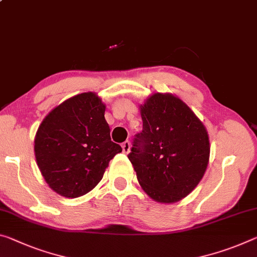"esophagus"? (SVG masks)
<instances>
[{
  "label": "esophagus",
  "mask_w": 257,
  "mask_h": 257,
  "mask_svg": "<svg viewBox=\"0 0 257 257\" xmlns=\"http://www.w3.org/2000/svg\"><path fill=\"white\" fill-rule=\"evenodd\" d=\"M122 151H123V153L128 154L130 152V142L129 141H125L122 143Z\"/></svg>",
  "instance_id": "obj_1"
}]
</instances>
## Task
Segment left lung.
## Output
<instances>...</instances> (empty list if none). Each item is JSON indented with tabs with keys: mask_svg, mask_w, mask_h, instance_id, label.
<instances>
[{
	"mask_svg": "<svg viewBox=\"0 0 257 257\" xmlns=\"http://www.w3.org/2000/svg\"><path fill=\"white\" fill-rule=\"evenodd\" d=\"M140 108L143 130L128 154L137 180L153 200L180 201L199 184L208 166V133L172 93H153Z\"/></svg>",
	"mask_w": 257,
	"mask_h": 257,
	"instance_id": "1",
	"label": "left lung"
}]
</instances>
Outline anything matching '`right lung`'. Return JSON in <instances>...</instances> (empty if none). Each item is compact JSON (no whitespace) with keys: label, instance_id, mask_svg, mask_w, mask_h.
I'll list each match as a JSON object with an SVG mask.
<instances>
[{"label":"right lung","instance_id":"add662e5","mask_svg":"<svg viewBox=\"0 0 257 257\" xmlns=\"http://www.w3.org/2000/svg\"><path fill=\"white\" fill-rule=\"evenodd\" d=\"M104 114L99 97L83 92L56 106L40 124L34 140L36 164L56 193L65 198L88 193L122 151L111 141Z\"/></svg>","mask_w":257,"mask_h":257}]
</instances>
